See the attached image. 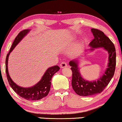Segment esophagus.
I'll use <instances>...</instances> for the list:
<instances>
[{"label":"esophagus","instance_id":"obj_1","mask_svg":"<svg viewBox=\"0 0 122 122\" xmlns=\"http://www.w3.org/2000/svg\"><path fill=\"white\" fill-rule=\"evenodd\" d=\"M60 66H61V68H64L67 67V64L66 62L65 61H63V62L61 63V64H60Z\"/></svg>","mask_w":122,"mask_h":122}]
</instances>
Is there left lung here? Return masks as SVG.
I'll use <instances>...</instances> for the list:
<instances>
[{
    "instance_id": "obj_1",
    "label": "left lung",
    "mask_w": 122,
    "mask_h": 122,
    "mask_svg": "<svg viewBox=\"0 0 122 122\" xmlns=\"http://www.w3.org/2000/svg\"><path fill=\"white\" fill-rule=\"evenodd\" d=\"M94 38L90 43L91 51L94 48H103L108 53V67L105 73L96 81H89L82 78L79 71V63L77 59L72 60L69 62L73 72L71 85L76 93L81 96H90L100 93L108 85L113 76L116 65V53L114 44L110 39L98 29H92Z\"/></svg>"
}]
</instances>
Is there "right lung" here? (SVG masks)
I'll return each instance as SVG.
<instances>
[{
	"instance_id": "add662e5",
	"label": "right lung",
	"mask_w": 122,
	"mask_h": 122,
	"mask_svg": "<svg viewBox=\"0 0 122 122\" xmlns=\"http://www.w3.org/2000/svg\"><path fill=\"white\" fill-rule=\"evenodd\" d=\"M30 30H24L20 32V33L16 37L15 40L13 42L10 51L7 54L6 61H5V71L9 84L11 86L13 90L22 98L29 101H37L41 100L46 97L49 93L51 89V80L54 74L59 71V66L58 65L50 67L46 71L42 79L38 83L34 86L30 87H22L19 86L15 84L11 77H10L8 73V59L10 53L12 52L16 45L21 41L23 38L29 32Z\"/></svg>"
}]
</instances>
